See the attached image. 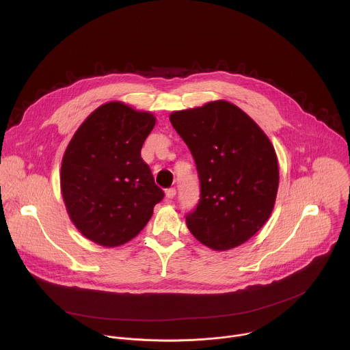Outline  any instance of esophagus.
Instances as JSON below:
<instances>
[{"mask_svg": "<svg viewBox=\"0 0 350 350\" xmlns=\"http://www.w3.org/2000/svg\"><path fill=\"white\" fill-rule=\"evenodd\" d=\"M175 196H176V190H175V189H168V190H165V197H167V200H171L172 198H175Z\"/></svg>", "mask_w": 350, "mask_h": 350, "instance_id": "1", "label": "esophagus"}]
</instances>
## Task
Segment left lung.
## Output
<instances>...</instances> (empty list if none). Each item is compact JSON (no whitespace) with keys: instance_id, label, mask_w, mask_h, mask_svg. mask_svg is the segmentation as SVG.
<instances>
[{"instance_id":"8db88e82","label":"left lung","mask_w":350,"mask_h":350,"mask_svg":"<svg viewBox=\"0 0 350 350\" xmlns=\"http://www.w3.org/2000/svg\"><path fill=\"white\" fill-rule=\"evenodd\" d=\"M170 121L191 152L200 176L198 206L186 217L189 230L213 250L247 243L275 206L279 165L272 143L228 100L172 111Z\"/></svg>"}]
</instances>
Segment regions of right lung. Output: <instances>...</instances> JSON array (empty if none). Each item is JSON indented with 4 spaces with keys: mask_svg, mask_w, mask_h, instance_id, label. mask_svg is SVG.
Masks as SVG:
<instances>
[{
    "mask_svg": "<svg viewBox=\"0 0 350 350\" xmlns=\"http://www.w3.org/2000/svg\"><path fill=\"white\" fill-rule=\"evenodd\" d=\"M154 124L150 111L111 100L97 107L70 140L60 190L70 219L88 240L106 248L126 244L163 200L142 159Z\"/></svg>",
    "mask_w": 350,
    "mask_h": 350,
    "instance_id": "add662e5",
    "label": "right lung"
}]
</instances>
